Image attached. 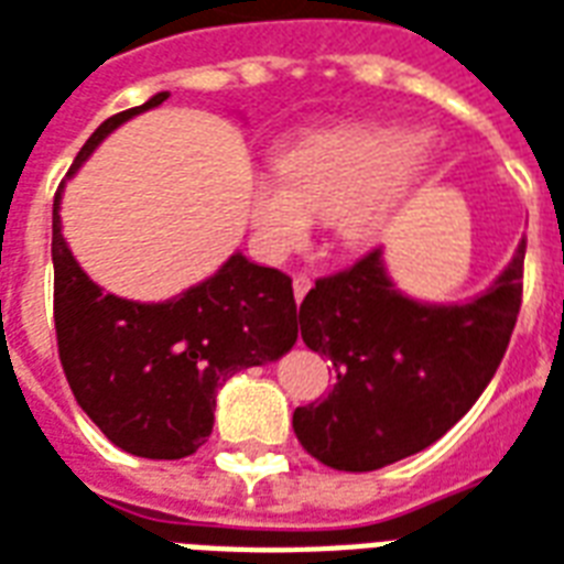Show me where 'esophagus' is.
Wrapping results in <instances>:
<instances>
[{
  "label": "esophagus",
  "instance_id": "1",
  "mask_svg": "<svg viewBox=\"0 0 564 564\" xmlns=\"http://www.w3.org/2000/svg\"><path fill=\"white\" fill-rule=\"evenodd\" d=\"M308 288H312V279H308L306 273H297V276H294V300H297V303H303V297L308 294Z\"/></svg>",
  "mask_w": 564,
  "mask_h": 564
}]
</instances>
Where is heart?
<instances>
[{"label":"heart","mask_w":564,"mask_h":564,"mask_svg":"<svg viewBox=\"0 0 564 564\" xmlns=\"http://www.w3.org/2000/svg\"><path fill=\"white\" fill-rule=\"evenodd\" d=\"M431 156L413 130L357 124L312 133L249 177L252 243L270 261L308 247L329 217L341 249L378 243L427 175Z\"/></svg>","instance_id":"obj_1"}]
</instances>
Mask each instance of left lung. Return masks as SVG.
<instances>
[{
  "instance_id": "left-lung-1",
  "label": "left lung",
  "mask_w": 564,
  "mask_h": 564,
  "mask_svg": "<svg viewBox=\"0 0 564 564\" xmlns=\"http://www.w3.org/2000/svg\"><path fill=\"white\" fill-rule=\"evenodd\" d=\"M523 256L527 237L488 291L464 303L408 297L383 249L317 279L300 303V333L333 362L336 387L294 410L308 455L368 473L437 443L497 375L520 312Z\"/></svg>"
}]
</instances>
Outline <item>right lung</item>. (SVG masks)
Segmentation results:
<instances>
[{"label": "right lung", "instance_id": "1", "mask_svg": "<svg viewBox=\"0 0 564 564\" xmlns=\"http://www.w3.org/2000/svg\"><path fill=\"white\" fill-rule=\"evenodd\" d=\"M166 97L156 91L142 106L106 118L65 181L112 130ZM62 193L65 184L53 198V306L58 359L76 404L130 455L186 458L214 431L217 389L243 368L276 362L297 341L291 279L235 252L214 276L163 303L106 294L62 235Z\"/></svg>", "mask_w": 564, "mask_h": 564}]
</instances>
